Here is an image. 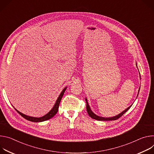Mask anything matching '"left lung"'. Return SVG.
Listing matches in <instances>:
<instances>
[{
  "label": "left lung",
  "mask_w": 154,
  "mask_h": 154,
  "mask_svg": "<svg viewBox=\"0 0 154 154\" xmlns=\"http://www.w3.org/2000/svg\"><path fill=\"white\" fill-rule=\"evenodd\" d=\"M140 91V90H139ZM139 93V92H138ZM86 109H87V111H88V114L89 115V116L91 117H92V119H96V120L97 121H114V120H117V119H118L119 118H120L122 116H123L130 108V107L131 106V105L130 106H129L128 108H127L125 110H124L123 112H122L121 114H119V115L116 116H114V117H108V118H105V117H99L97 115H95L91 109L90 107H89V105L88 104V100L86 98Z\"/></svg>",
  "instance_id": "left-lung-1"
}]
</instances>
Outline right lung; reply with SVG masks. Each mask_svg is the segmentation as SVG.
<instances>
[{
    "instance_id": "obj_1",
    "label": "right lung",
    "mask_w": 154,
    "mask_h": 154,
    "mask_svg": "<svg viewBox=\"0 0 154 154\" xmlns=\"http://www.w3.org/2000/svg\"><path fill=\"white\" fill-rule=\"evenodd\" d=\"M66 88H64V89L62 91V92L60 93L59 97H58L57 100H56V103L54 106V107L53 108V109H51L48 114H46L45 116H43V117H30V116H28L27 115H25L21 112H20V111H18L17 109H16L15 108V110L18 112L23 117H24V119H27V120L29 121H31V122H43V121H47L48 120V119L52 118L53 117H54L56 114L57 112L58 111V109H59V104H60V100L63 95V94L66 90Z\"/></svg>"
}]
</instances>
